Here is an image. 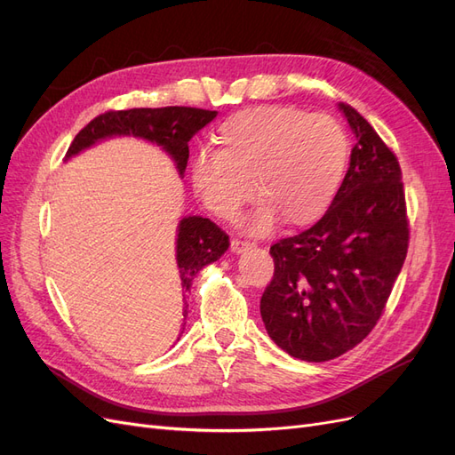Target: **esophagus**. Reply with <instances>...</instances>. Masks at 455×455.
I'll return each instance as SVG.
<instances>
[{
    "label": "esophagus",
    "mask_w": 455,
    "mask_h": 455,
    "mask_svg": "<svg viewBox=\"0 0 455 455\" xmlns=\"http://www.w3.org/2000/svg\"><path fill=\"white\" fill-rule=\"evenodd\" d=\"M251 244H254V243H251V241H246V239H231V252H243L246 246H251Z\"/></svg>",
    "instance_id": "esophagus-1"
}]
</instances>
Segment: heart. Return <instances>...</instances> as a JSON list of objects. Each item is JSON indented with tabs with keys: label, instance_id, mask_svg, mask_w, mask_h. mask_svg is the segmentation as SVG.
<instances>
[{
	"label": "heart",
	"instance_id": "1",
	"mask_svg": "<svg viewBox=\"0 0 455 455\" xmlns=\"http://www.w3.org/2000/svg\"><path fill=\"white\" fill-rule=\"evenodd\" d=\"M216 149L191 161V186L212 214L237 218L256 194L246 218L252 233H266L284 218L304 226L334 201L349 157L341 123L292 106H258L229 116L214 134ZM255 186H251V180Z\"/></svg>",
	"mask_w": 455,
	"mask_h": 455
}]
</instances>
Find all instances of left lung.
<instances>
[{
	"mask_svg": "<svg viewBox=\"0 0 455 455\" xmlns=\"http://www.w3.org/2000/svg\"><path fill=\"white\" fill-rule=\"evenodd\" d=\"M339 109L356 139L349 171L319 222L271 246L259 299L269 338L307 363L332 361L374 330L410 241L396 156L355 108Z\"/></svg>",
	"mask_w": 455,
	"mask_h": 455,
	"instance_id": "8db88e82",
	"label": "left lung"
}]
</instances>
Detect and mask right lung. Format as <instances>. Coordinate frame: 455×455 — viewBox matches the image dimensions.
<instances>
[{
  "label": "right lung",
  "instance_id": "right-lung-1",
  "mask_svg": "<svg viewBox=\"0 0 455 455\" xmlns=\"http://www.w3.org/2000/svg\"><path fill=\"white\" fill-rule=\"evenodd\" d=\"M216 117L212 109L167 106V108H132V109H109L106 114L94 117L81 129L74 142L66 151V157L79 154L81 149L94 142L109 139L116 134L140 136L149 142L163 146L176 161V167L184 174L188 167L189 146L197 131ZM229 246V235L220 229L209 218L188 216L178 226L176 239V261L180 267L182 288L189 291L191 281L204 267L222 256ZM188 309H184V319ZM186 324V323H184ZM182 324V326H184ZM184 332V328H182Z\"/></svg>",
  "mask_w": 455,
  "mask_h": 455
}]
</instances>
